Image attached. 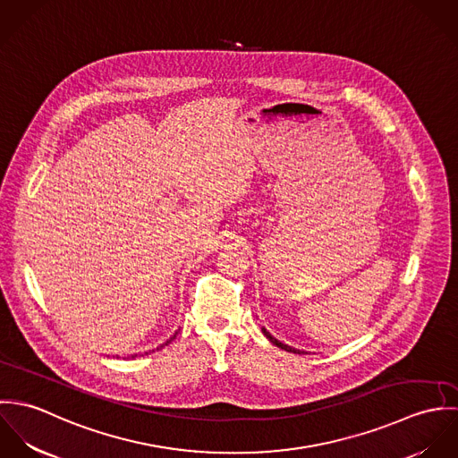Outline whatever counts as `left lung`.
I'll return each instance as SVG.
<instances>
[{
	"instance_id": "1",
	"label": "left lung",
	"mask_w": 458,
	"mask_h": 458,
	"mask_svg": "<svg viewBox=\"0 0 458 458\" xmlns=\"http://www.w3.org/2000/svg\"><path fill=\"white\" fill-rule=\"evenodd\" d=\"M262 333H264V336L273 344V345H276V347H280V349H284V351H287V352H294V354H303V351H300V349H294V347H291V345H287V344H284V342H280V340H276L266 327H261Z\"/></svg>"
}]
</instances>
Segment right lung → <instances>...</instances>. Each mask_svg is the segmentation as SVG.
<instances>
[{
    "mask_svg": "<svg viewBox=\"0 0 458 458\" xmlns=\"http://www.w3.org/2000/svg\"><path fill=\"white\" fill-rule=\"evenodd\" d=\"M176 335H178V331H176V333H174L171 338H167L164 344H160V345L157 347V351H158V349H162V347H165V345H169V344H171V342L176 338ZM146 354H148V352H146ZM131 358H137V354H131Z\"/></svg>",
    "mask_w": 458,
    "mask_h": 458,
    "instance_id": "right-lung-1",
    "label": "right lung"
}]
</instances>
